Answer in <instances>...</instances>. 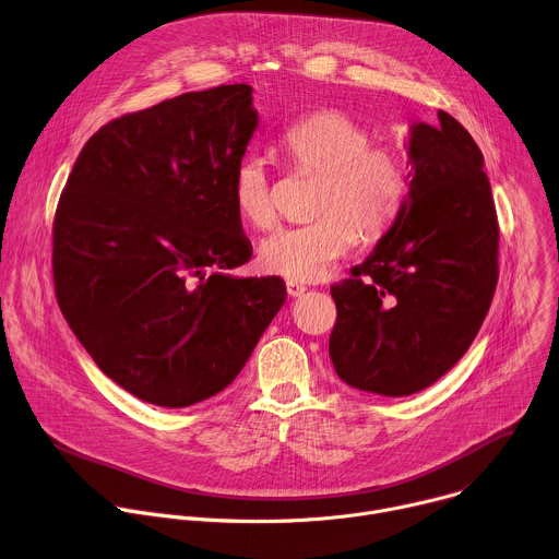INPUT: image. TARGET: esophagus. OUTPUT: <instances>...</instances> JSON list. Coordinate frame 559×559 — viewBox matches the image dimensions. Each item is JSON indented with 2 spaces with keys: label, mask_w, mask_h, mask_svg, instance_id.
<instances>
[{
  "label": "esophagus",
  "mask_w": 559,
  "mask_h": 559,
  "mask_svg": "<svg viewBox=\"0 0 559 559\" xmlns=\"http://www.w3.org/2000/svg\"><path fill=\"white\" fill-rule=\"evenodd\" d=\"M286 293H288L290 297H301V295L306 293V286H301V284H297V282H286Z\"/></svg>",
  "instance_id": "obj_1"
}]
</instances>
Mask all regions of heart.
I'll return each instance as SVG.
<instances>
[{
    "instance_id": "heart-1",
    "label": "heart",
    "mask_w": 559,
    "mask_h": 559,
    "mask_svg": "<svg viewBox=\"0 0 559 559\" xmlns=\"http://www.w3.org/2000/svg\"><path fill=\"white\" fill-rule=\"evenodd\" d=\"M286 158L301 171L321 176L312 225L284 227L258 251L264 273L288 282L323 280L332 266L364 240L381 238L399 217L407 195L403 158L381 145L342 111L323 109L288 128L280 141ZM238 215L253 229L275 222L271 178L258 156L238 163L231 182Z\"/></svg>"
}]
</instances>
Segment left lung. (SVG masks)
<instances>
[{
    "instance_id": "8db88e82",
    "label": "left lung",
    "mask_w": 559,
    "mask_h": 559,
    "mask_svg": "<svg viewBox=\"0 0 559 559\" xmlns=\"http://www.w3.org/2000/svg\"><path fill=\"white\" fill-rule=\"evenodd\" d=\"M409 193L353 277L332 284L330 359L348 385L407 396L467 353L498 284V215L485 158L448 111L412 123Z\"/></svg>"
}]
</instances>
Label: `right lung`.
Segmentation results:
<instances>
[{
  "instance_id": "add662e5",
  "label": "right lung",
  "mask_w": 559,
  "mask_h": 559,
  "mask_svg": "<svg viewBox=\"0 0 559 559\" xmlns=\"http://www.w3.org/2000/svg\"><path fill=\"white\" fill-rule=\"evenodd\" d=\"M251 92H185L109 121L59 198V308L94 364L145 403L225 390L286 301L275 275L227 273L253 253L231 195L258 128Z\"/></svg>"
}]
</instances>
